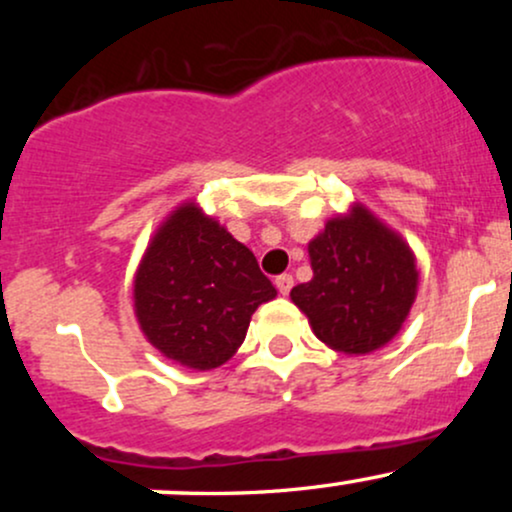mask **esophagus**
I'll use <instances>...</instances> for the list:
<instances>
[{
    "instance_id": "esophagus-1",
    "label": "esophagus",
    "mask_w": 512,
    "mask_h": 512,
    "mask_svg": "<svg viewBox=\"0 0 512 512\" xmlns=\"http://www.w3.org/2000/svg\"><path fill=\"white\" fill-rule=\"evenodd\" d=\"M274 284H276V289H279L281 296H289V291L293 289V276H291V274L276 276Z\"/></svg>"
}]
</instances>
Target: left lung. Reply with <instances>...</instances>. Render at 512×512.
Returning <instances> with one entry per match:
<instances>
[{"label": "left lung", "instance_id": "obj_1", "mask_svg": "<svg viewBox=\"0 0 512 512\" xmlns=\"http://www.w3.org/2000/svg\"><path fill=\"white\" fill-rule=\"evenodd\" d=\"M313 279L291 289L315 337L346 356L395 339L419 289L409 243L363 204L325 223L308 243Z\"/></svg>", "mask_w": 512, "mask_h": 512}]
</instances>
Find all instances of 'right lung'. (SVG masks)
<instances>
[{"label":"right lung","mask_w":512,"mask_h":512,"mask_svg":"<svg viewBox=\"0 0 512 512\" xmlns=\"http://www.w3.org/2000/svg\"><path fill=\"white\" fill-rule=\"evenodd\" d=\"M274 296L250 248L192 199L156 228L132 293L146 342L192 370L223 366L243 344L252 313Z\"/></svg>","instance_id":"add662e5"}]
</instances>
